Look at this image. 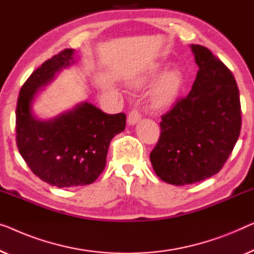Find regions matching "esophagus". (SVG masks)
<instances>
[{"label":"esophagus","mask_w":254,"mask_h":254,"mask_svg":"<svg viewBox=\"0 0 254 254\" xmlns=\"http://www.w3.org/2000/svg\"><path fill=\"white\" fill-rule=\"evenodd\" d=\"M140 120H141V114H140V112L137 108H133L130 113H128L127 123L130 124V126H133V124L138 123Z\"/></svg>","instance_id":"esophagus-1"}]
</instances>
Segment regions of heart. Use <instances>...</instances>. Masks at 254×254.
Listing matches in <instances>:
<instances>
[{
    "mask_svg": "<svg viewBox=\"0 0 254 254\" xmlns=\"http://www.w3.org/2000/svg\"><path fill=\"white\" fill-rule=\"evenodd\" d=\"M146 82L145 78L135 79L134 86L142 85ZM183 88V75L179 70H169L164 73L154 85L150 92L151 103L156 107L163 108L172 105L179 96Z\"/></svg>",
    "mask_w": 254,
    "mask_h": 254,
    "instance_id": "b5f03b06",
    "label": "heart"
}]
</instances>
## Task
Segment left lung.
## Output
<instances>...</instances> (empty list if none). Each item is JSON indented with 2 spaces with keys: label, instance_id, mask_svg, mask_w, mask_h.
Wrapping results in <instances>:
<instances>
[{
  "label": "left lung",
  "instance_id": "left-lung-1",
  "mask_svg": "<svg viewBox=\"0 0 254 254\" xmlns=\"http://www.w3.org/2000/svg\"><path fill=\"white\" fill-rule=\"evenodd\" d=\"M198 66L187 97L162 116L161 135L150 153L156 175L184 186L217 175L240 137L242 112L235 77L205 47L190 45Z\"/></svg>",
  "mask_w": 254,
  "mask_h": 254
}]
</instances>
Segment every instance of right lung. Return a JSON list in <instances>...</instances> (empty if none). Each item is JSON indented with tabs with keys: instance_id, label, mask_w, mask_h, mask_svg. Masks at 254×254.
<instances>
[{
	"instance_id": "obj_1",
	"label": "right lung",
	"mask_w": 254,
	"mask_h": 254,
	"mask_svg": "<svg viewBox=\"0 0 254 254\" xmlns=\"http://www.w3.org/2000/svg\"><path fill=\"white\" fill-rule=\"evenodd\" d=\"M65 49L42 64L21 86L16 109L17 146L36 177L59 188L92 184L106 166L112 139L126 128L124 113L109 115L92 104H78L49 121L37 120L32 103L40 88L74 63Z\"/></svg>"
}]
</instances>
